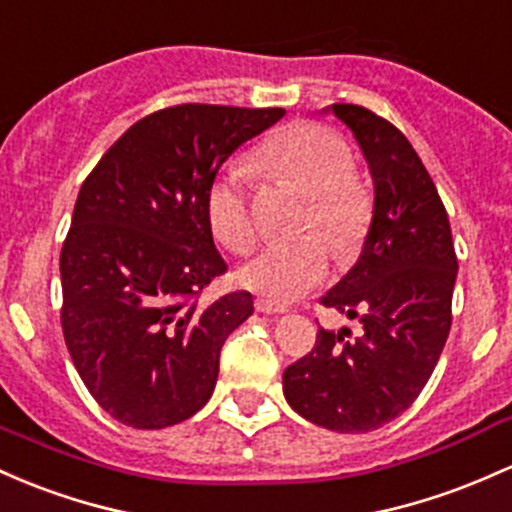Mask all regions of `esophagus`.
<instances>
[{"label": "esophagus", "instance_id": "1", "mask_svg": "<svg viewBox=\"0 0 512 512\" xmlns=\"http://www.w3.org/2000/svg\"><path fill=\"white\" fill-rule=\"evenodd\" d=\"M255 308L260 313H284L286 311V306L284 303H277V301H272V299H255Z\"/></svg>", "mask_w": 512, "mask_h": 512}]
</instances>
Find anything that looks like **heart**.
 <instances>
[{"label":"heart","instance_id":"1","mask_svg":"<svg viewBox=\"0 0 512 512\" xmlns=\"http://www.w3.org/2000/svg\"><path fill=\"white\" fill-rule=\"evenodd\" d=\"M255 165L279 182L308 194L299 218V238L272 243L238 269V282L252 291L289 301L323 284L331 245L338 260L359 252L372 223V196L355 177V150L338 131L320 123H294L255 150ZM245 167L218 174L206 192V218L213 238L233 255L255 247L257 226L245 196Z\"/></svg>","mask_w":512,"mask_h":512}]
</instances>
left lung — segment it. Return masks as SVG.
I'll return each mask as SVG.
<instances>
[{
    "instance_id": "obj_1",
    "label": "left lung",
    "mask_w": 512,
    "mask_h": 512,
    "mask_svg": "<svg viewBox=\"0 0 512 512\" xmlns=\"http://www.w3.org/2000/svg\"><path fill=\"white\" fill-rule=\"evenodd\" d=\"M374 179V218L357 265L320 299L364 333L318 330L286 367L296 413L335 432H369L401 415L428 384L452 325L457 252L435 182L408 138L374 111L333 104Z\"/></svg>"
}]
</instances>
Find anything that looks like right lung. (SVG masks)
<instances>
[{
	"label": "right lung",
	"mask_w": 512,
	"mask_h": 512,
	"mask_svg": "<svg viewBox=\"0 0 512 512\" xmlns=\"http://www.w3.org/2000/svg\"><path fill=\"white\" fill-rule=\"evenodd\" d=\"M284 109L177 104L133 123L87 179L60 252L65 345L94 401L138 430L204 408L250 291L201 303L226 274L206 192L218 167Z\"/></svg>",
	"instance_id": "add662e5"
}]
</instances>
